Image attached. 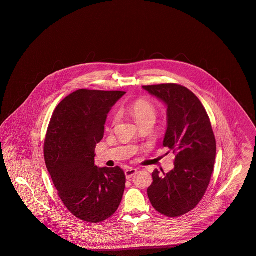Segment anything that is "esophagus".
<instances>
[{
    "label": "esophagus",
    "instance_id": "1",
    "mask_svg": "<svg viewBox=\"0 0 256 256\" xmlns=\"http://www.w3.org/2000/svg\"><path fill=\"white\" fill-rule=\"evenodd\" d=\"M137 170L134 169V168H128L126 170H124V174H126V180H130L134 176V174H136Z\"/></svg>",
    "mask_w": 256,
    "mask_h": 256
}]
</instances>
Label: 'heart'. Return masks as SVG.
<instances>
[{"label": "heart", "instance_id": "heart-1", "mask_svg": "<svg viewBox=\"0 0 256 256\" xmlns=\"http://www.w3.org/2000/svg\"><path fill=\"white\" fill-rule=\"evenodd\" d=\"M122 112L130 115L138 124L146 122H154L156 118V108L145 100H137L126 106L122 108ZM116 119L117 117L115 116L113 118V122H115Z\"/></svg>", "mask_w": 256, "mask_h": 256}]
</instances>
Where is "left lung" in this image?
<instances>
[{
  "label": "left lung",
  "mask_w": 256,
  "mask_h": 256,
  "mask_svg": "<svg viewBox=\"0 0 256 256\" xmlns=\"http://www.w3.org/2000/svg\"><path fill=\"white\" fill-rule=\"evenodd\" d=\"M143 89L167 106L163 146L176 154L170 172H152L148 196L159 213L180 217L193 210L206 194L216 158L215 136L206 110L186 87L168 84Z\"/></svg>",
  "instance_id": "8db88e82"
}]
</instances>
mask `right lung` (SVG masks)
<instances>
[{
  "instance_id": "obj_1",
  "label": "right lung",
  "mask_w": 256,
  "mask_h": 256,
  "mask_svg": "<svg viewBox=\"0 0 256 256\" xmlns=\"http://www.w3.org/2000/svg\"><path fill=\"white\" fill-rule=\"evenodd\" d=\"M124 94L80 89L61 100L49 124L44 145L47 169L64 206L88 222L108 219L122 200L124 170L97 167L95 148L108 112Z\"/></svg>"
}]
</instances>
